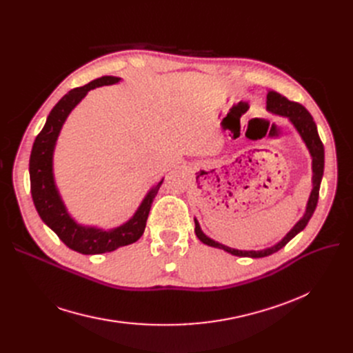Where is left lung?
Listing matches in <instances>:
<instances>
[{
    "label": "left lung",
    "instance_id": "8db88e82",
    "mask_svg": "<svg viewBox=\"0 0 353 353\" xmlns=\"http://www.w3.org/2000/svg\"><path fill=\"white\" fill-rule=\"evenodd\" d=\"M266 99H268L266 100V108L270 111V113L288 117L289 121L294 125V128L298 130V133L301 134L302 140L305 141L307 150L310 153V157H312V172H313L312 186L313 188H312V192H310V196H309V200H307V205H306V210H305L303 217L293 226V229L281 240L279 243H276L274 246L263 249V250H237V249H232L229 246L221 245V243L216 242V240L210 239L209 236L203 233L201 229H200L199 221L194 219V225H196L194 233L200 239V242H203L208 246L225 250V252H228L233 256H240V257H253V259H256V257L269 256V254H272L277 250H281L283 246H286L290 242V240L296 234L302 232L306 228L307 221L310 220L314 209H316L318 199H319L321 181H322V176H323L325 148H323V144H322L321 137L318 134L316 123L313 121V117L310 116L309 111L302 104L290 101V100H288L286 97H283L282 94H279V92H276V91H269Z\"/></svg>",
    "mask_w": 353,
    "mask_h": 353
}]
</instances>
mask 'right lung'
Segmentation results:
<instances>
[{
  "mask_svg": "<svg viewBox=\"0 0 353 353\" xmlns=\"http://www.w3.org/2000/svg\"><path fill=\"white\" fill-rule=\"evenodd\" d=\"M121 79L119 77L104 76L92 80L83 87L68 91L50 111L43 130L35 137L30 156L31 196L37 212H39L44 223L63 240L65 246L83 254H100L113 252L121 246L137 242L144 233L148 212H150L152 203L163 183L161 179L145 194L132 219L127 220L121 226L110 230L79 225L68 214L57 186H55L52 173L54 148L63 124L71 113V110L85 97L90 90L101 85L116 84Z\"/></svg>",
  "mask_w": 353,
  "mask_h": 353,
  "instance_id": "add662e5",
  "label": "right lung"
}]
</instances>
